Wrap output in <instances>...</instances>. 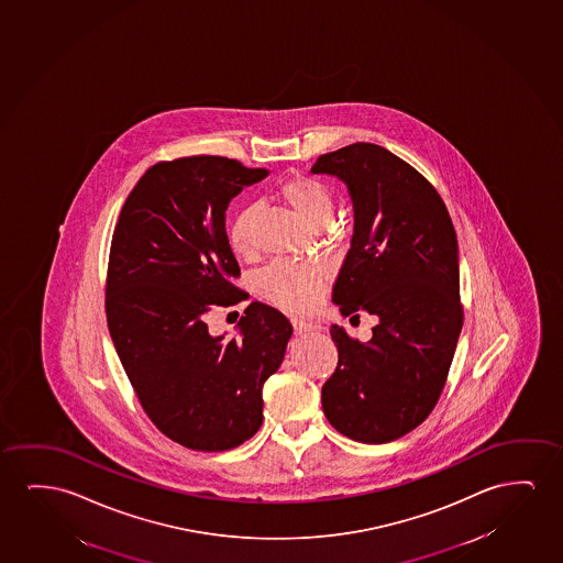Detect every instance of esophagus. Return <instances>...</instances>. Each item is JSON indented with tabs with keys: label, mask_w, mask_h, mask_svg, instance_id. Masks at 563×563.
Instances as JSON below:
<instances>
[{
	"label": "esophagus",
	"mask_w": 563,
	"mask_h": 563,
	"mask_svg": "<svg viewBox=\"0 0 563 563\" xmlns=\"http://www.w3.org/2000/svg\"><path fill=\"white\" fill-rule=\"evenodd\" d=\"M291 324H294L295 335H302V333L317 330V325L310 324V322H305V320H291Z\"/></svg>",
	"instance_id": "esophagus-1"
}]
</instances>
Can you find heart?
Returning <instances> with one entry per match:
<instances>
[{"instance_id": "heart-1", "label": "heart", "mask_w": 563, "mask_h": 563, "mask_svg": "<svg viewBox=\"0 0 563 563\" xmlns=\"http://www.w3.org/2000/svg\"><path fill=\"white\" fill-rule=\"evenodd\" d=\"M279 195L310 228H324L333 214L332 190L309 175H291L279 185ZM256 207L249 205L233 216L228 239L233 253L246 256L254 249ZM328 272L318 264L277 261L258 276V289L268 301L282 309L305 312L317 305Z\"/></svg>"}]
</instances>
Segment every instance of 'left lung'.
<instances>
[{
    "instance_id": "left-lung-1",
    "label": "left lung",
    "mask_w": 563,
    "mask_h": 563,
    "mask_svg": "<svg viewBox=\"0 0 563 563\" xmlns=\"http://www.w3.org/2000/svg\"><path fill=\"white\" fill-rule=\"evenodd\" d=\"M310 172L345 183L355 212L332 301L343 317L378 318L366 343L332 325L322 409L351 440L388 444L427 419L450 373L463 325L457 235L438 190L378 144L322 154Z\"/></svg>"
}]
</instances>
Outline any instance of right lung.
<instances>
[{"instance_id": "obj_1", "label": "right lung", "mask_w": 563, "mask_h": 563, "mask_svg": "<svg viewBox=\"0 0 563 563\" xmlns=\"http://www.w3.org/2000/svg\"><path fill=\"white\" fill-rule=\"evenodd\" d=\"M268 175L222 156H189L146 169L111 238L106 317L119 361L148 419L197 452H225L262 424V386L294 328L254 301L238 335H212L207 317L243 299L225 210Z\"/></svg>"}]
</instances>
